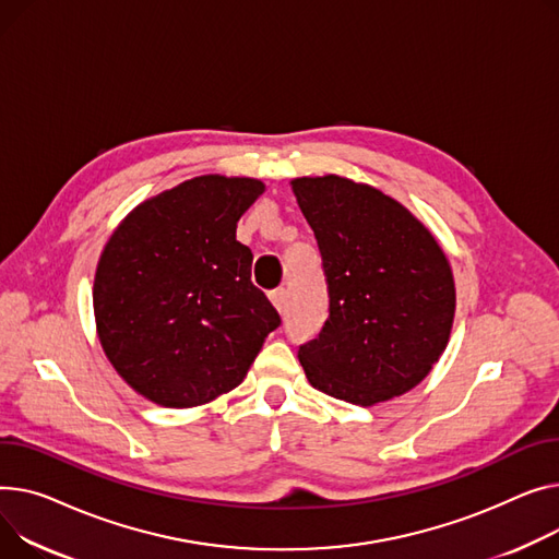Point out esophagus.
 <instances>
[{"mask_svg":"<svg viewBox=\"0 0 559 559\" xmlns=\"http://www.w3.org/2000/svg\"><path fill=\"white\" fill-rule=\"evenodd\" d=\"M270 301L274 304V308H276L278 312H283V310H285V306H287V289L278 287V289L270 292Z\"/></svg>","mask_w":559,"mask_h":559,"instance_id":"esophagus-1","label":"esophagus"}]
</instances>
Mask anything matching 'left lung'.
Returning <instances> with one entry per match:
<instances>
[{"instance_id": "1", "label": "left lung", "mask_w": 559, "mask_h": 559, "mask_svg": "<svg viewBox=\"0 0 559 559\" xmlns=\"http://www.w3.org/2000/svg\"><path fill=\"white\" fill-rule=\"evenodd\" d=\"M330 296L319 337L299 348L308 382L373 406L418 386L448 348L456 285L436 236L397 200L340 175L296 177Z\"/></svg>"}]
</instances>
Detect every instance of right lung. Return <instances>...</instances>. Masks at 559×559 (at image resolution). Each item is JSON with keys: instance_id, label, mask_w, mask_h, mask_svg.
Segmentation results:
<instances>
[{"instance_id": "1", "label": "right lung", "mask_w": 559, "mask_h": 559, "mask_svg": "<svg viewBox=\"0 0 559 559\" xmlns=\"http://www.w3.org/2000/svg\"><path fill=\"white\" fill-rule=\"evenodd\" d=\"M265 193L253 177L200 175L134 206L105 242L94 319L105 357L145 400L168 408L234 391L281 325L251 283L238 219Z\"/></svg>"}]
</instances>
